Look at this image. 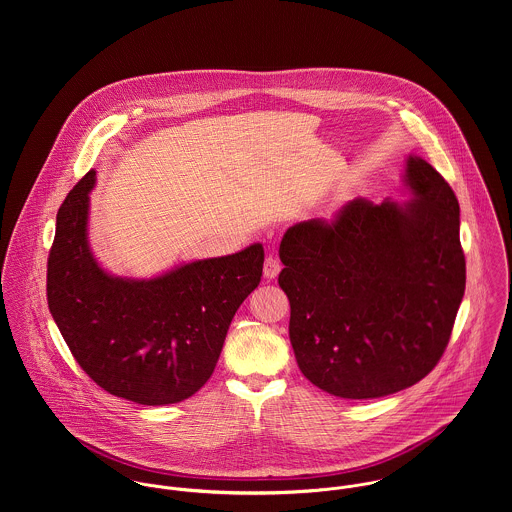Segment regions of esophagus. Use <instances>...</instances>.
<instances>
[{"label":"esophagus","instance_id":"1","mask_svg":"<svg viewBox=\"0 0 512 512\" xmlns=\"http://www.w3.org/2000/svg\"><path fill=\"white\" fill-rule=\"evenodd\" d=\"M280 270H282V264H280L276 258L268 256L266 262H264V278H266V280H274V278H278Z\"/></svg>","mask_w":512,"mask_h":512}]
</instances>
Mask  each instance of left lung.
Instances as JSON below:
<instances>
[{"label": "left lung", "instance_id": "1", "mask_svg": "<svg viewBox=\"0 0 512 512\" xmlns=\"http://www.w3.org/2000/svg\"><path fill=\"white\" fill-rule=\"evenodd\" d=\"M404 189L406 203L353 199L331 224H293L280 244L295 361L339 398L420 382L438 365L463 299L455 193L420 155L406 157Z\"/></svg>", "mask_w": 512, "mask_h": 512}]
</instances>
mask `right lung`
I'll list each match as a JSON object with an SVG mask.
<instances>
[{
	"label": "right lung",
	"mask_w": 512,
	"mask_h": 512,
	"mask_svg": "<svg viewBox=\"0 0 512 512\" xmlns=\"http://www.w3.org/2000/svg\"><path fill=\"white\" fill-rule=\"evenodd\" d=\"M94 185L90 169L57 215L51 315L76 363L106 392L144 406L187 400L211 378L236 309L258 288L264 246L183 262L153 278L114 276L88 242Z\"/></svg>",
	"instance_id": "add662e5"
}]
</instances>
